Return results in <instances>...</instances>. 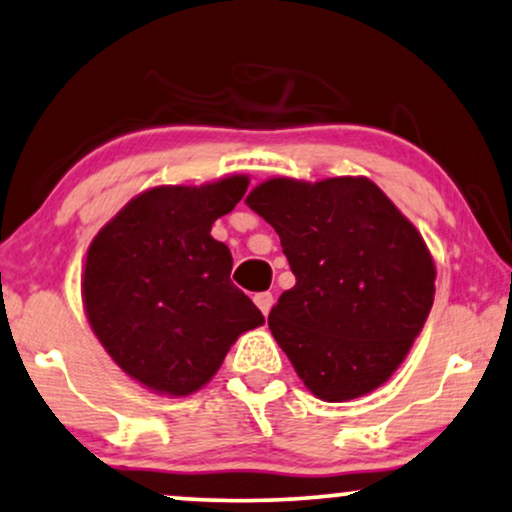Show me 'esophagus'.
I'll list each match as a JSON object with an SVG mask.
<instances>
[{
    "mask_svg": "<svg viewBox=\"0 0 512 512\" xmlns=\"http://www.w3.org/2000/svg\"><path fill=\"white\" fill-rule=\"evenodd\" d=\"M254 302H256V307L263 311V316H268L272 305H274V295L272 293H256Z\"/></svg>",
    "mask_w": 512,
    "mask_h": 512,
    "instance_id": "esophagus-1",
    "label": "esophagus"
}]
</instances>
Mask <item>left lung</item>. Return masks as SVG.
I'll return each mask as SVG.
<instances>
[{
	"instance_id": "8db88e82",
	"label": "left lung",
	"mask_w": 512,
	"mask_h": 512,
	"mask_svg": "<svg viewBox=\"0 0 512 512\" xmlns=\"http://www.w3.org/2000/svg\"><path fill=\"white\" fill-rule=\"evenodd\" d=\"M295 274L268 325L302 383L325 402L367 395L411 351L436 268L416 226L367 177H272L247 196Z\"/></svg>"
}]
</instances>
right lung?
Masks as SVG:
<instances>
[{
	"label": "right lung",
	"mask_w": 512,
	"mask_h": 512,
	"mask_svg": "<svg viewBox=\"0 0 512 512\" xmlns=\"http://www.w3.org/2000/svg\"><path fill=\"white\" fill-rule=\"evenodd\" d=\"M247 187L249 177L231 175L203 187L147 189L87 249V321L117 367L147 390H201L235 339L265 323L231 281V251L210 235Z\"/></svg>",
	"instance_id": "obj_1"
}]
</instances>
